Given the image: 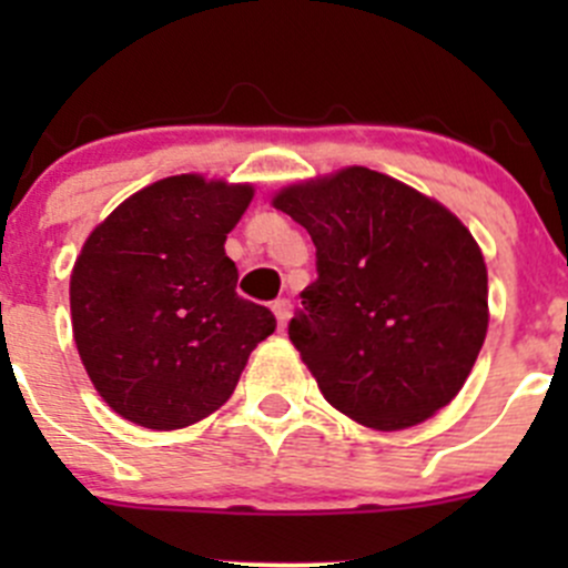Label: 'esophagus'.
<instances>
[{
	"label": "esophagus",
	"instance_id": "esophagus-1",
	"mask_svg": "<svg viewBox=\"0 0 568 568\" xmlns=\"http://www.w3.org/2000/svg\"><path fill=\"white\" fill-rule=\"evenodd\" d=\"M272 311H274V318H277L280 329H285V324H288V318H291V302L288 300H277L272 305Z\"/></svg>",
	"mask_w": 568,
	"mask_h": 568
}]
</instances>
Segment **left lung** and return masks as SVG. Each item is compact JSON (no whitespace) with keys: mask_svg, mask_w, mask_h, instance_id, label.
Wrapping results in <instances>:
<instances>
[{"mask_svg":"<svg viewBox=\"0 0 568 568\" xmlns=\"http://www.w3.org/2000/svg\"><path fill=\"white\" fill-rule=\"evenodd\" d=\"M272 205L316 244L291 343L324 398L400 432L459 395L489 329V277L473 233L439 200L343 168L283 186Z\"/></svg>","mask_w":568,"mask_h":568,"instance_id":"left-lung-1","label":"left lung"}]
</instances>
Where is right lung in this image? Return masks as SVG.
<instances>
[{
	"instance_id": "right-lung-1",
	"label": "right lung",
	"mask_w": 568,
	"mask_h": 568,
	"mask_svg": "<svg viewBox=\"0 0 568 568\" xmlns=\"http://www.w3.org/2000/svg\"><path fill=\"white\" fill-rule=\"evenodd\" d=\"M252 183L170 175L93 227L71 272V324L90 382L112 412L153 432L214 415L252 348L274 332L268 307L236 294L227 233Z\"/></svg>"
}]
</instances>
